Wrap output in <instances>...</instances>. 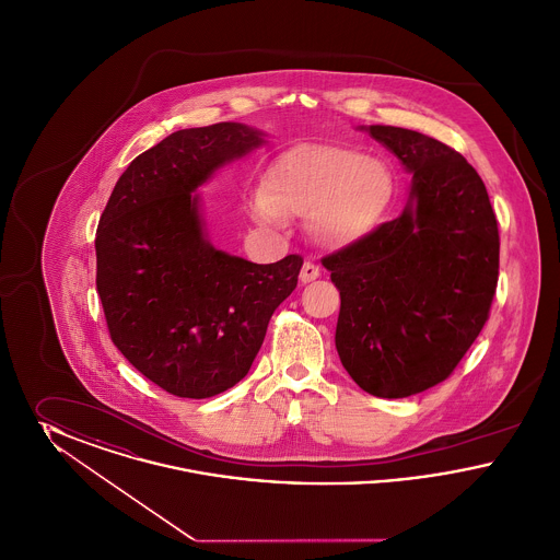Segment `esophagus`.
<instances>
[{
    "mask_svg": "<svg viewBox=\"0 0 560 560\" xmlns=\"http://www.w3.org/2000/svg\"><path fill=\"white\" fill-rule=\"evenodd\" d=\"M320 268L315 265V262H304V267L300 270V281L302 283H311V281H315V279H319Z\"/></svg>",
    "mask_w": 560,
    "mask_h": 560,
    "instance_id": "34e87169",
    "label": "esophagus"
}]
</instances>
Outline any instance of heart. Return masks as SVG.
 Wrapping results in <instances>:
<instances>
[{"mask_svg": "<svg viewBox=\"0 0 560 560\" xmlns=\"http://www.w3.org/2000/svg\"><path fill=\"white\" fill-rule=\"evenodd\" d=\"M388 163L347 147H295L268 165L262 190L249 210L277 224L283 215H306L313 240L345 247L380 226L395 197Z\"/></svg>", "mask_w": 560, "mask_h": 560, "instance_id": "heart-1", "label": "heart"}]
</instances>
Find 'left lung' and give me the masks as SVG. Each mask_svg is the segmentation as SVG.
Wrapping results in <instances>:
<instances>
[{"label": "left lung", "instance_id": "1", "mask_svg": "<svg viewBox=\"0 0 560 560\" xmlns=\"http://www.w3.org/2000/svg\"><path fill=\"white\" fill-rule=\"evenodd\" d=\"M411 172L399 218L325 256L340 292L336 348L373 397L447 380L479 338L498 288L500 233L477 170L427 133L370 126Z\"/></svg>", "mask_w": 560, "mask_h": 560}]
</instances>
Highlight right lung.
I'll use <instances>...</instances> for the list:
<instances>
[{
	"mask_svg": "<svg viewBox=\"0 0 560 560\" xmlns=\"http://www.w3.org/2000/svg\"><path fill=\"white\" fill-rule=\"evenodd\" d=\"M262 144L241 124L178 130L128 165L96 231V290L113 345L165 393L208 399L245 377L302 256L254 265L215 249L199 218L218 167Z\"/></svg>",
	"mask_w": 560,
	"mask_h": 560,
	"instance_id": "add662e5",
	"label": "right lung"
}]
</instances>
